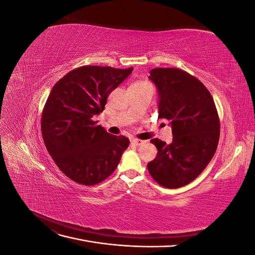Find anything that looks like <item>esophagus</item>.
Returning a JSON list of instances; mask_svg holds the SVG:
<instances>
[{"instance_id":"obj_1","label":"esophagus","mask_w":255,"mask_h":255,"mask_svg":"<svg viewBox=\"0 0 255 255\" xmlns=\"http://www.w3.org/2000/svg\"><path fill=\"white\" fill-rule=\"evenodd\" d=\"M132 143H134V144L137 145V146H139V145L143 144L144 141H143V140H140V139H137V138H133V139H132Z\"/></svg>"}]
</instances>
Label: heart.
I'll return each mask as SVG.
<instances>
[{"mask_svg": "<svg viewBox=\"0 0 255 255\" xmlns=\"http://www.w3.org/2000/svg\"><path fill=\"white\" fill-rule=\"evenodd\" d=\"M134 84H138V85H141V84H146V83H144V82H136V83H134Z\"/></svg>", "mask_w": 255, "mask_h": 255, "instance_id": "obj_1", "label": "heart"}]
</instances>
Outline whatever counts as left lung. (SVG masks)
<instances>
[{
    "instance_id": "obj_1",
    "label": "left lung",
    "mask_w": 255,
    "mask_h": 255,
    "mask_svg": "<svg viewBox=\"0 0 255 255\" xmlns=\"http://www.w3.org/2000/svg\"><path fill=\"white\" fill-rule=\"evenodd\" d=\"M149 79L157 88L158 118L170 121L172 142L157 138V155L148 164L151 176L166 188H180L199 176L217 149L220 122L211 92L195 76L177 68H155Z\"/></svg>"
}]
</instances>
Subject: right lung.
Listing matches in <instances>:
<instances>
[{
  "label": "right lung",
  "instance_id": "right-lung-1",
  "mask_svg": "<svg viewBox=\"0 0 255 255\" xmlns=\"http://www.w3.org/2000/svg\"><path fill=\"white\" fill-rule=\"evenodd\" d=\"M133 68L83 66L54 85L41 116V133L49 154L72 181L96 185L117 168L128 138L115 136L94 121L107 97Z\"/></svg>",
  "mask_w": 255,
  "mask_h": 255
}]
</instances>
